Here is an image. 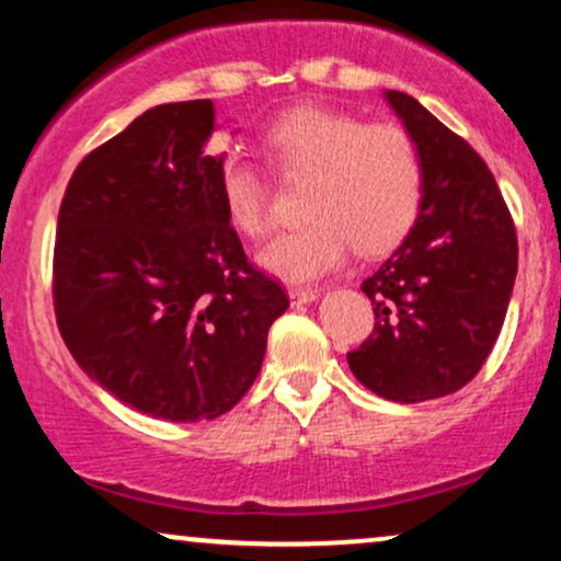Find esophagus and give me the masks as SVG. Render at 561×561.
I'll return each mask as SVG.
<instances>
[{"label":"esophagus","instance_id":"esophagus-1","mask_svg":"<svg viewBox=\"0 0 561 561\" xmlns=\"http://www.w3.org/2000/svg\"><path fill=\"white\" fill-rule=\"evenodd\" d=\"M317 298H319V293L311 287L289 289V302H293V306H306V302H313Z\"/></svg>","mask_w":561,"mask_h":561}]
</instances>
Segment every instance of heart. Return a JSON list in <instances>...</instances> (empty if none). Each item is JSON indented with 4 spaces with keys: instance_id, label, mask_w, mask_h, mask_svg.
<instances>
[{
    "instance_id": "1",
    "label": "heart",
    "mask_w": 561,
    "mask_h": 561,
    "mask_svg": "<svg viewBox=\"0 0 561 561\" xmlns=\"http://www.w3.org/2000/svg\"><path fill=\"white\" fill-rule=\"evenodd\" d=\"M266 152L285 176H311L302 195L308 221L259 253L263 272L289 285L334 272L353 248L362 255L388 253L420 216L422 158L403 128L302 105L268 126ZM216 195L237 231L253 240L266 234V182L240 152L218 160Z\"/></svg>"
}]
</instances>
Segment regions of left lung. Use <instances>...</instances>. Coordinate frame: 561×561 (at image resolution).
I'll return each mask as SVG.
<instances>
[{
  "label": "left lung",
  "mask_w": 561,
  "mask_h": 561,
  "mask_svg": "<svg viewBox=\"0 0 561 561\" xmlns=\"http://www.w3.org/2000/svg\"><path fill=\"white\" fill-rule=\"evenodd\" d=\"M385 102L416 145L424 171L414 227L362 289L375 332L347 366L396 403L456 392L493 351L517 276V234L493 173L414 96Z\"/></svg>",
  "instance_id": "8db88e82"
}]
</instances>
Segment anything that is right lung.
<instances>
[{"instance_id": "obj_1", "label": "right lung", "mask_w": 561, "mask_h": 561, "mask_svg": "<svg viewBox=\"0 0 561 561\" xmlns=\"http://www.w3.org/2000/svg\"><path fill=\"white\" fill-rule=\"evenodd\" d=\"M214 102L150 107L70 176L55 313L70 356L169 422L227 414L259 377L285 289L253 268L216 195Z\"/></svg>"}]
</instances>
